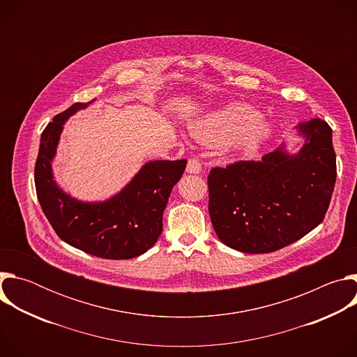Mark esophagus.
Returning a JSON list of instances; mask_svg holds the SVG:
<instances>
[{"mask_svg":"<svg viewBox=\"0 0 357 357\" xmlns=\"http://www.w3.org/2000/svg\"><path fill=\"white\" fill-rule=\"evenodd\" d=\"M200 171H202V164H200V161L196 160V158H190V160L188 161V165H186V172L196 175V174H200Z\"/></svg>","mask_w":357,"mask_h":357,"instance_id":"34e87169","label":"esophagus"}]
</instances>
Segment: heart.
<instances>
[{
  "instance_id": "b5f03b06",
  "label": "heart",
  "mask_w": 357,
  "mask_h": 357,
  "mask_svg": "<svg viewBox=\"0 0 357 357\" xmlns=\"http://www.w3.org/2000/svg\"><path fill=\"white\" fill-rule=\"evenodd\" d=\"M189 132L202 144L222 145L234 154H251L271 135V126L245 103H230L188 123Z\"/></svg>"
}]
</instances>
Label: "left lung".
I'll return each mask as SVG.
<instances>
[{
    "label": "left lung",
    "mask_w": 357,
    "mask_h": 357,
    "mask_svg": "<svg viewBox=\"0 0 357 357\" xmlns=\"http://www.w3.org/2000/svg\"><path fill=\"white\" fill-rule=\"evenodd\" d=\"M303 144H282L261 161L213 168L208 176L209 215L227 247L261 254L280 250L322 223L336 182L332 128L321 119L299 123Z\"/></svg>",
    "instance_id": "8db88e82"
}]
</instances>
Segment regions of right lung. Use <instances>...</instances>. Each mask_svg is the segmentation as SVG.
I'll use <instances>...</instances> for the list:
<instances>
[{
	"mask_svg": "<svg viewBox=\"0 0 357 357\" xmlns=\"http://www.w3.org/2000/svg\"><path fill=\"white\" fill-rule=\"evenodd\" d=\"M93 101L75 103L43 130L35 164L36 195L46 219L65 243L100 259L128 260L157 243L169 195L186 160L144 164L119 193L103 202L72 197L54 179L52 161L65 121Z\"/></svg>",
	"mask_w": 357,
	"mask_h": 357,
	"instance_id": "obj_1",
	"label": "right lung"
}]
</instances>
